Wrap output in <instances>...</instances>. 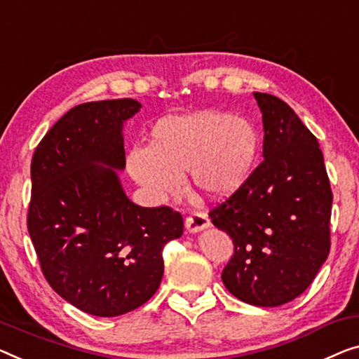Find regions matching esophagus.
Here are the masks:
<instances>
[{"instance_id":"34e87169","label":"esophagus","mask_w":359,"mask_h":359,"mask_svg":"<svg viewBox=\"0 0 359 359\" xmlns=\"http://www.w3.org/2000/svg\"><path fill=\"white\" fill-rule=\"evenodd\" d=\"M185 226H187V231H189L190 233H196L203 231V229H208L211 226L210 222V217L206 216L205 212H191L189 217H187L185 221Z\"/></svg>"}]
</instances>
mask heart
Instances as JSON below:
<instances>
[{"label":"heart","instance_id":"1","mask_svg":"<svg viewBox=\"0 0 359 359\" xmlns=\"http://www.w3.org/2000/svg\"><path fill=\"white\" fill-rule=\"evenodd\" d=\"M258 149L259 135L250 121L203 109L159 119L148 147L127 154V170L156 201L177 196L187 172L203 196L226 198L250 177Z\"/></svg>","mask_w":359,"mask_h":359}]
</instances>
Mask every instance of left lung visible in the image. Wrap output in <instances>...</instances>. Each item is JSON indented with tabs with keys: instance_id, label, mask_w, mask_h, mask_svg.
Listing matches in <instances>:
<instances>
[{
	"instance_id": "1",
	"label": "left lung",
	"mask_w": 359,
	"mask_h": 359,
	"mask_svg": "<svg viewBox=\"0 0 359 359\" xmlns=\"http://www.w3.org/2000/svg\"><path fill=\"white\" fill-rule=\"evenodd\" d=\"M263 158L243 185L210 211L233 242L222 282L255 306H280L309 287L330 250L332 190L316 137L290 106L255 92Z\"/></svg>"
}]
</instances>
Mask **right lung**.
I'll list each match as a JSON object with an SVG mask.
<instances>
[{
    "label": "right lung",
    "mask_w": 359,
    "mask_h": 359,
    "mask_svg": "<svg viewBox=\"0 0 359 359\" xmlns=\"http://www.w3.org/2000/svg\"><path fill=\"white\" fill-rule=\"evenodd\" d=\"M135 100L79 104L53 126L32 158L27 227L43 276L80 311L100 318L147 303L163 279V248L184 233L180 212L142 208L126 195L124 122Z\"/></svg>",
    "instance_id": "right-lung-1"
}]
</instances>
